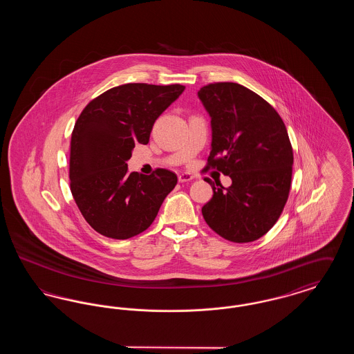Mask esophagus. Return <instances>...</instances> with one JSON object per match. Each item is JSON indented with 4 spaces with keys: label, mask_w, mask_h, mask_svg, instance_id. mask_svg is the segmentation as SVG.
<instances>
[{
    "label": "esophagus",
    "mask_w": 354,
    "mask_h": 354,
    "mask_svg": "<svg viewBox=\"0 0 354 354\" xmlns=\"http://www.w3.org/2000/svg\"><path fill=\"white\" fill-rule=\"evenodd\" d=\"M178 179H179V182H180V183H185V182H191V180H194V179H195V176H194L192 174H189V172H183V174H179V175H178Z\"/></svg>",
    "instance_id": "34e87169"
}]
</instances>
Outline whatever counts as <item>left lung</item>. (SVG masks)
<instances>
[{"label": "left lung", "mask_w": 354, "mask_h": 354, "mask_svg": "<svg viewBox=\"0 0 354 354\" xmlns=\"http://www.w3.org/2000/svg\"><path fill=\"white\" fill-rule=\"evenodd\" d=\"M211 117L212 142L205 169L232 179L215 187L202 208L205 223L234 243L266 235L280 218L290 189L293 151L277 111L252 90L234 84H209L198 91Z\"/></svg>", "instance_id": "8db88e82"}]
</instances>
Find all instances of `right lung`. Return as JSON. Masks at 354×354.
Segmentation results:
<instances>
[{
    "label": "right lung",
    "instance_id": "right-lung-1",
    "mask_svg": "<svg viewBox=\"0 0 354 354\" xmlns=\"http://www.w3.org/2000/svg\"><path fill=\"white\" fill-rule=\"evenodd\" d=\"M182 84H127L90 102L70 143V189L86 221L101 235L124 240L146 231L178 183L166 169L127 172L135 145H147L159 115Z\"/></svg>",
    "mask_w": 354,
    "mask_h": 354
}]
</instances>
